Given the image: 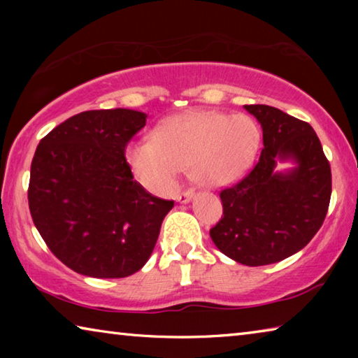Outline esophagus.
<instances>
[{"label":"esophagus","instance_id":"obj_1","mask_svg":"<svg viewBox=\"0 0 358 358\" xmlns=\"http://www.w3.org/2000/svg\"><path fill=\"white\" fill-rule=\"evenodd\" d=\"M194 196H196V189H194V187H186V189L181 192L177 199L181 203H186L189 202Z\"/></svg>","mask_w":358,"mask_h":358}]
</instances>
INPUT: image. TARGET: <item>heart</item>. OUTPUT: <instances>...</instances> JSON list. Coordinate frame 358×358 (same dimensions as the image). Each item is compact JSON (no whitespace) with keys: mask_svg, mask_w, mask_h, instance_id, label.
I'll list each match as a JSON object with an SVG mask.
<instances>
[{"mask_svg":"<svg viewBox=\"0 0 358 358\" xmlns=\"http://www.w3.org/2000/svg\"><path fill=\"white\" fill-rule=\"evenodd\" d=\"M260 143L254 120L243 113L196 110L162 121L153 141L132 143L128 161L143 186L167 192L183 169L207 186L237 181L252 164Z\"/></svg>","mask_w":358,"mask_h":358,"instance_id":"1","label":"heart"}]
</instances>
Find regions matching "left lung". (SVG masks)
I'll return each mask as SVG.
<instances>
[{"instance_id": "8db88e82", "label": "left lung", "mask_w": 358, "mask_h": 358, "mask_svg": "<svg viewBox=\"0 0 358 358\" xmlns=\"http://www.w3.org/2000/svg\"><path fill=\"white\" fill-rule=\"evenodd\" d=\"M259 120L264 148L243 178L221 189L222 216L210 237L238 264L280 262L310 243L324 224L331 196V169L306 121L265 104L245 106ZM278 159L297 167L275 174Z\"/></svg>"}]
</instances>
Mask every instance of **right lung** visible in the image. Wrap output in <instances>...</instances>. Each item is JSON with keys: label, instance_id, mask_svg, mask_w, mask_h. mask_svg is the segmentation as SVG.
I'll return each mask as SVG.
<instances>
[{"label": "right lung", "instance_id": "1", "mask_svg": "<svg viewBox=\"0 0 358 358\" xmlns=\"http://www.w3.org/2000/svg\"><path fill=\"white\" fill-rule=\"evenodd\" d=\"M147 115L129 108L87 110L39 142L28 205L36 229L77 273L126 278L147 264L173 207L134 180L126 147Z\"/></svg>", "mask_w": 358, "mask_h": 358}]
</instances>
